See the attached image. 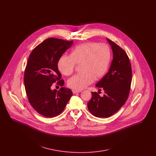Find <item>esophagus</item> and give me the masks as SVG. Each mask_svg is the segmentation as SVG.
Wrapping results in <instances>:
<instances>
[{"label":"esophagus","instance_id":"1","mask_svg":"<svg viewBox=\"0 0 156 156\" xmlns=\"http://www.w3.org/2000/svg\"><path fill=\"white\" fill-rule=\"evenodd\" d=\"M72 91H73V94H76V93H79V92H81V90H74V89H73Z\"/></svg>","mask_w":156,"mask_h":156}]
</instances>
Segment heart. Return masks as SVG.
<instances>
[{"instance_id":"1","label":"heart","mask_w":156,"mask_h":156,"mask_svg":"<svg viewBox=\"0 0 156 156\" xmlns=\"http://www.w3.org/2000/svg\"><path fill=\"white\" fill-rule=\"evenodd\" d=\"M111 59V51L108 45L90 42L78 45L71 51L70 56L62 55L58 61L61 74L70 75L74 71L75 64H81V73L71 78L68 81L69 88L81 90L106 73Z\"/></svg>"}]
</instances>
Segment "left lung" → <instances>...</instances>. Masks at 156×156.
<instances>
[{
  "instance_id": "left-lung-1",
  "label": "left lung",
  "mask_w": 156,
  "mask_h": 156,
  "mask_svg": "<svg viewBox=\"0 0 156 156\" xmlns=\"http://www.w3.org/2000/svg\"><path fill=\"white\" fill-rule=\"evenodd\" d=\"M113 60L108 73L96 84L99 90L104 89L105 95L100 97L92 92L87 104L89 112L98 118H109L125 104L129 97L132 82V68L126 52L111 40Z\"/></svg>"
}]
</instances>
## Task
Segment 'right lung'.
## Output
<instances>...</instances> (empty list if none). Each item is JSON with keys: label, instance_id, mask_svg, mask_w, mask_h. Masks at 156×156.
<instances>
[{"label": "right lung", "instance_id": "obj_1", "mask_svg": "<svg viewBox=\"0 0 156 156\" xmlns=\"http://www.w3.org/2000/svg\"><path fill=\"white\" fill-rule=\"evenodd\" d=\"M73 41L49 38L31 52L26 67L24 82L26 94L32 107L40 114L48 118L62 113L73 95L71 89L61 88L52 90L54 82L64 84L58 68V61Z\"/></svg>", "mask_w": 156, "mask_h": 156}]
</instances>
